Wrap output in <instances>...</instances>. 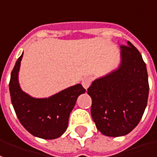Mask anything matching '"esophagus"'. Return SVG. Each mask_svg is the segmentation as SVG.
I'll list each match as a JSON object with an SVG mask.
<instances>
[{
  "label": "esophagus",
  "instance_id": "esophagus-1",
  "mask_svg": "<svg viewBox=\"0 0 157 157\" xmlns=\"http://www.w3.org/2000/svg\"><path fill=\"white\" fill-rule=\"evenodd\" d=\"M91 78L90 77H85L83 79H82V85H83V87L85 88V90L88 89V87H89L90 84H91Z\"/></svg>",
  "mask_w": 157,
  "mask_h": 157
}]
</instances>
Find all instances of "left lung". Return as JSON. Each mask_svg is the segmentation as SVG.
Returning <instances> with one entry per match:
<instances>
[{
  "label": "left lung",
  "mask_w": 157,
  "mask_h": 157,
  "mask_svg": "<svg viewBox=\"0 0 157 157\" xmlns=\"http://www.w3.org/2000/svg\"><path fill=\"white\" fill-rule=\"evenodd\" d=\"M119 67L97 78L88 88L91 116L101 133L128 134L140 121L147 106L149 82L146 65L138 49L127 41L121 46Z\"/></svg>",
  "instance_id": "left-lung-1"
}]
</instances>
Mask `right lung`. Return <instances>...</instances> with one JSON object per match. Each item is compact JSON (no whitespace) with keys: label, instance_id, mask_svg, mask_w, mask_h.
Returning <instances> with one entry per match:
<instances>
[{"label":"right lung","instance_id":"add662e5","mask_svg":"<svg viewBox=\"0 0 157 157\" xmlns=\"http://www.w3.org/2000/svg\"><path fill=\"white\" fill-rule=\"evenodd\" d=\"M23 54L16 61L9 82L11 101L16 115L25 129L35 137L55 139L64 133L69 115L77 98L85 90L78 84L48 98H35L24 92L19 84V71Z\"/></svg>","mask_w":157,"mask_h":157}]
</instances>
